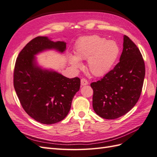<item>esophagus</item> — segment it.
Masks as SVG:
<instances>
[{
  "mask_svg": "<svg viewBox=\"0 0 157 157\" xmlns=\"http://www.w3.org/2000/svg\"><path fill=\"white\" fill-rule=\"evenodd\" d=\"M88 83H88V81L86 79L82 78L81 79V85L82 86H86V85H87Z\"/></svg>",
  "mask_w": 157,
  "mask_h": 157,
  "instance_id": "1",
  "label": "esophagus"
}]
</instances>
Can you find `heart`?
<instances>
[{"label":"heart","mask_w":157,"mask_h":157,"mask_svg":"<svg viewBox=\"0 0 157 157\" xmlns=\"http://www.w3.org/2000/svg\"><path fill=\"white\" fill-rule=\"evenodd\" d=\"M119 47L113 41L98 35L80 38L76 43L74 54L70 62L75 68L81 67L79 60L87 59V68L95 76L103 75L110 70L119 54Z\"/></svg>","instance_id":"heart-1"}]
</instances>
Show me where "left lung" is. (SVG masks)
<instances>
[{
    "instance_id": "1",
    "label": "left lung",
    "mask_w": 157,
    "mask_h": 157,
    "mask_svg": "<svg viewBox=\"0 0 157 157\" xmlns=\"http://www.w3.org/2000/svg\"><path fill=\"white\" fill-rule=\"evenodd\" d=\"M119 62L98 82L94 90L93 108L100 117L115 119L128 113L137 103L143 86L145 66L136 44L124 36Z\"/></svg>"
}]
</instances>
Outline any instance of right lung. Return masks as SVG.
Returning <instances> with one entry per match:
<instances>
[{
    "label": "right lung",
    "mask_w": 157,
    "mask_h": 157,
    "mask_svg": "<svg viewBox=\"0 0 157 157\" xmlns=\"http://www.w3.org/2000/svg\"><path fill=\"white\" fill-rule=\"evenodd\" d=\"M66 48L63 42L38 36L26 44L16 60L13 84L20 103L28 115L43 124L56 123L66 117L79 90L80 79L42 70L36 66L34 56L52 48L63 52Z\"/></svg>",
    "instance_id": "1"
}]
</instances>
